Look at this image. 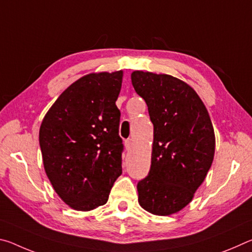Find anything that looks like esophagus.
I'll return each instance as SVG.
<instances>
[{
	"label": "esophagus",
	"mask_w": 252,
	"mask_h": 252,
	"mask_svg": "<svg viewBox=\"0 0 252 252\" xmlns=\"http://www.w3.org/2000/svg\"><path fill=\"white\" fill-rule=\"evenodd\" d=\"M125 144H126V150H131L132 146H133V140H132V139H127V140H126Z\"/></svg>",
	"instance_id": "1"
}]
</instances>
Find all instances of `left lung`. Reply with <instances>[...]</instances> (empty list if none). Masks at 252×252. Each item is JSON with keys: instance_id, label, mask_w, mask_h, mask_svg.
I'll return each mask as SVG.
<instances>
[{"instance_id": "obj_1", "label": "left lung", "mask_w": 252, "mask_h": 252, "mask_svg": "<svg viewBox=\"0 0 252 252\" xmlns=\"http://www.w3.org/2000/svg\"><path fill=\"white\" fill-rule=\"evenodd\" d=\"M135 92L153 123L151 168L139 181V203L157 216L180 211L192 200L215 156V131L208 110L192 88L168 74L134 71Z\"/></svg>"}]
</instances>
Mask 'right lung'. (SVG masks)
I'll return each mask as SVG.
<instances>
[{"instance_id":"right-lung-1","label":"right lung","mask_w":252,"mask_h":252,"mask_svg":"<svg viewBox=\"0 0 252 252\" xmlns=\"http://www.w3.org/2000/svg\"><path fill=\"white\" fill-rule=\"evenodd\" d=\"M122 71L90 73L60 95L41 123L39 141L46 176L74 210L103 206L122 173Z\"/></svg>"}]
</instances>
